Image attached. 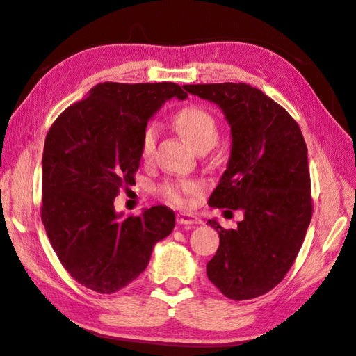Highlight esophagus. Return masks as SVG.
Segmentation results:
<instances>
[{
    "label": "esophagus",
    "instance_id": "esophagus-1",
    "mask_svg": "<svg viewBox=\"0 0 356 356\" xmlns=\"http://www.w3.org/2000/svg\"><path fill=\"white\" fill-rule=\"evenodd\" d=\"M177 222L181 225H186V227H191V225H195V224H200V220L193 213L179 212L177 215Z\"/></svg>",
    "mask_w": 356,
    "mask_h": 356
}]
</instances>
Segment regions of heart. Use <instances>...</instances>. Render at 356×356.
Returning a JSON list of instances; mask_svg holds the SVG:
<instances>
[{
	"instance_id": "heart-1",
	"label": "heart",
	"mask_w": 356,
	"mask_h": 356,
	"mask_svg": "<svg viewBox=\"0 0 356 356\" xmlns=\"http://www.w3.org/2000/svg\"><path fill=\"white\" fill-rule=\"evenodd\" d=\"M174 123L177 126L181 135L184 136L187 141L195 145L197 149L200 148H211L218 138V124L215 117L200 108V106H186V108L179 110L175 117ZM156 139L157 131L156 126L149 124L144 129L141 143H139V156L143 160L148 161L152 160L154 149H156ZM202 191V184L193 179H177L169 181L161 187V193L168 202L178 204V207H186L188 203V196L199 195Z\"/></svg>"
}]
</instances>
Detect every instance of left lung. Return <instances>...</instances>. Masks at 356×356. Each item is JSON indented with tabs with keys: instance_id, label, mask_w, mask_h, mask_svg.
<instances>
[{
	"instance_id": "obj_1",
	"label": "left lung",
	"mask_w": 356,
	"mask_h": 356,
	"mask_svg": "<svg viewBox=\"0 0 356 356\" xmlns=\"http://www.w3.org/2000/svg\"><path fill=\"white\" fill-rule=\"evenodd\" d=\"M184 90L217 104L232 131L227 169L209 207L243 212L238 229L208 221L220 234L208 279L232 300L260 297L285 277L312 220L305 138L286 110L250 84H186Z\"/></svg>"
}]
</instances>
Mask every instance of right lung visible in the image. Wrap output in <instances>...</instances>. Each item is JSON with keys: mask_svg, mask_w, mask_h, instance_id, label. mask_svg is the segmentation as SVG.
<instances>
[{"mask_svg": "<svg viewBox=\"0 0 356 356\" xmlns=\"http://www.w3.org/2000/svg\"><path fill=\"white\" fill-rule=\"evenodd\" d=\"M174 96L187 93L169 81L96 84L46 136L41 221L65 270L96 293L134 282L175 227L174 211L161 204L127 218L114 209L120 190L135 184L148 120Z\"/></svg>", "mask_w": 356, "mask_h": 356, "instance_id": "right-lung-1", "label": "right lung"}]
</instances>
